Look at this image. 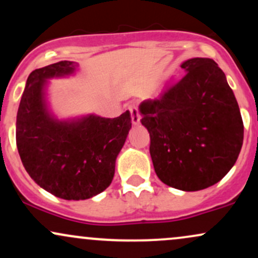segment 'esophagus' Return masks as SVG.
Listing matches in <instances>:
<instances>
[{
	"label": "esophagus",
	"instance_id": "obj_1",
	"mask_svg": "<svg viewBox=\"0 0 258 258\" xmlns=\"http://www.w3.org/2000/svg\"><path fill=\"white\" fill-rule=\"evenodd\" d=\"M128 110H130V112H131L132 122L135 123V125H138L139 120H141V115H139L138 106L136 105V104H130L128 105Z\"/></svg>",
	"mask_w": 258,
	"mask_h": 258
}]
</instances>
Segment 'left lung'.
Here are the masks:
<instances>
[{
  "label": "left lung",
  "instance_id": "obj_1",
  "mask_svg": "<svg viewBox=\"0 0 258 258\" xmlns=\"http://www.w3.org/2000/svg\"><path fill=\"white\" fill-rule=\"evenodd\" d=\"M159 98L139 105L154 170L165 184L197 191L216 184L240 153L244 123L226 75L214 59L193 58Z\"/></svg>",
  "mask_w": 258,
  "mask_h": 258
}]
</instances>
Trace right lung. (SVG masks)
I'll return each mask as SVG.
<instances>
[{"mask_svg": "<svg viewBox=\"0 0 258 258\" xmlns=\"http://www.w3.org/2000/svg\"><path fill=\"white\" fill-rule=\"evenodd\" d=\"M76 64L61 60L29 75L17 114V147L26 172L41 188L65 200H85L110 185L131 114L114 119L90 115L58 121L43 99L46 79L72 74Z\"/></svg>", "mask_w": 258, "mask_h": 258, "instance_id": "right-lung-1", "label": "right lung"}]
</instances>
